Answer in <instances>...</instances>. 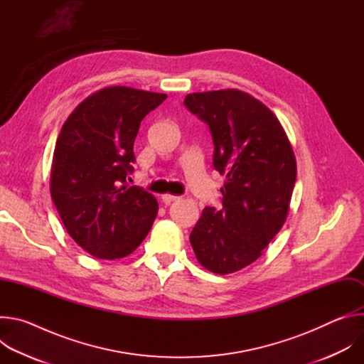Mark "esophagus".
Returning <instances> with one entry per match:
<instances>
[{
	"label": "esophagus",
	"instance_id": "34e87169",
	"mask_svg": "<svg viewBox=\"0 0 364 364\" xmlns=\"http://www.w3.org/2000/svg\"><path fill=\"white\" fill-rule=\"evenodd\" d=\"M161 198H163V201H164L166 204H170L171 201H176V200H178L180 197H178V196H171V194H164Z\"/></svg>",
	"mask_w": 364,
	"mask_h": 364
}]
</instances>
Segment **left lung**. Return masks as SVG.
Here are the masks:
<instances>
[{
    "label": "left lung",
    "instance_id": "8db88e82",
    "mask_svg": "<svg viewBox=\"0 0 364 364\" xmlns=\"http://www.w3.org/2000/svg\"><path fill=\"white\" fill-rule=\"evenodd\" d=\"M184 105L209 125L213 167L228 178L222 209L204 207L190 243L205 269L232 274L256 261L285 223L295 155L277 117L245 92L190 93Z\"/></svg>",
    "mask_w": 364,
    "mask_h": 364
}]
</instances>
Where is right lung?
Instances as JSON below:
<instances>
[{
	"mask_svg": "<svg viewBox=\"0 0 364 364\" xmlns=\"http://www.w3.org/2000/svg\"><path fill=\"white\" fill-rule=\"evenodd\" d=\"M167 95L111 86L69 115L59 134L50 193L70 237L99 259L132 253L148 235L159 203L142 187L128 186L134 141L141 121Z\"/></svg>",
	"mask_w": 364,
	"mask_h": 364,
	"instance_id": "1",
	"label": "right lung"
}]
</instances>
